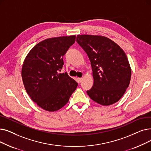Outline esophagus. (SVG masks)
Segmentation results:
<instances>
[{"label":"esophagus","mask_w":151,"mask_h":151,"mask_svg":"<svg viewBox=\"0 0 151 151\" xmlns=\"http://www.w3.org/2000/svg\"><path fill=\"white\" fill-rule=\"evenodd\" d=\"M77 80H78V82L81 83V82L82 81V80H83V78H78Z\"/></svg>","instance_id":"34e87169"}]
</instances>
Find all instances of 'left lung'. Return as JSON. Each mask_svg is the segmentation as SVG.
Here are the masks:
<instances>
[{
	"label": "left lung",
	"instance_id": "left-lung-1",
	"mask_svg": "<svg viewBox=\"0 0 151 151\" xmlns=\"http://www.w3.org/2000/svg\"><path fill=\"white\" fill-rule=\"evenodd\" d=\"M76 41L87 54L94 84L87 94L102 106L119 101L129 84L132 69L123 49L102 36L77 35Z\"/></svg>",
	"mask_w": 151,
	"mask_h": 151
}]
</instances>
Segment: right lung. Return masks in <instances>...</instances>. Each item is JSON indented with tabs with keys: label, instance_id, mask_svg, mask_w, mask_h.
Segmentation results:
<instances>
[{
	"label": "right lung",
	"instance_id": "obj_1",
	"mask_svg": "<svg viewBox=\"0 0 151 151\" xmlns=\"http://www.w3.org/2000/svg\"><path fill=\"white\" fill-rule=\"evenodd\" d=\"M75 38L73 35L45 39L31 49L23 62L24 88L31 99L45 110L60 109L78 86L67 72L58 73L64 64L63 57Z\"/></svg>",
	"mask_w": 151,
	"mask_h": 151
}]
</instances>
